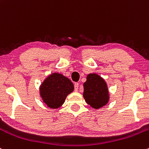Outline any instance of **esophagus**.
<instances>
[{
  "mask_svg": "<svg viewBox=\"0 0 149 149\" xmlns=\"http://www.w3.org/2000/svg\"><path fill=\"white\" fill-rule=\"evenodd\" d=\"M79 84H78V83H75V84H74L75 91H78V88H79Z\"/></svg>",
  "mask_w": 149,
  "mask_h": 149,
  "instance_id": "1",
  "label": "esophagus"
}]
</instances>
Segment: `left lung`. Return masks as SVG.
Instances as JSON below:
<instances>
[{
	"label": "left lung",
	"instance_id": "8db88e82",
	"mask_svg": "<svg viewBox=\"0 0 149 149\" xmlns=\"http://www.w3.org/2000/svg\"><path fill=\"white\" fill-rule=\"evenodd\" d=\"M84 98L86 102L94 109H99L109 101V88L106 81L97 73L87 75L84 84Z\"/></svg>",
	"mask_w": 149,
	"mask_h": 149
}]
</instances>
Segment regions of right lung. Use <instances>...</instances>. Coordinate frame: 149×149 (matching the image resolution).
I'll use <instances>...</instances> for the list:
<instances>
[{
    "label": "right lung",
    "instance_id": "obj_1",
    "mask_svg": "<svg viewBox=\"0 0 149 149\" xmlns=\"http://www.w3.org/2000/svg\"><path fill=\"white\" fill-rule=\"evenodd\" d=\"M73 89V84L69 79L61 73L54 72L41 83L39 94L48 108L57 109L63 104L67 95L72 93Z\"/></svg>",
    "mask_w": 149,
    "mask_h": 149
}]
</instances>
